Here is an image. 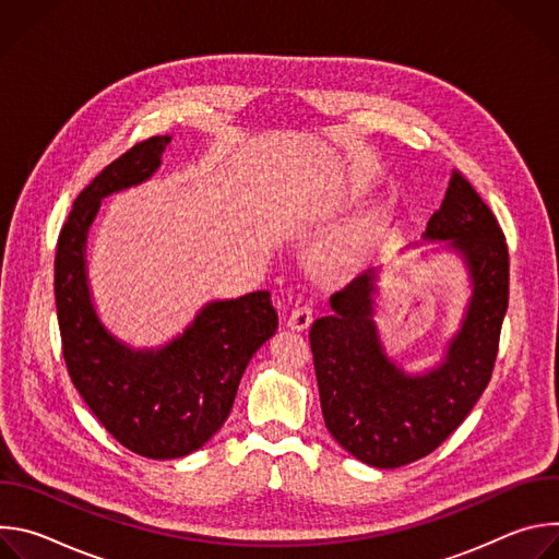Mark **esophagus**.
<instances>
[{
	"mask_svg": "<svg viewBox=\"0 0 559 559\" xmlns=\"http://www.w3.org/2000/svg\"><path fill=\"white\" fill-rule=\"evenodd\" d=\"M309 325H311V309L309 307H298L287 318V328L292 332H305V330H309Z\"/></svg>",
	"mask_w": 559,
	"mask_h": 559,
	"instance_id": "34e87169",
	"label": "esophagus"
}]
</instances>
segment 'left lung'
<instances>
[{
	"label": "left lung",
	"instance_id": "obj_1",
	"mask_svg": "<svg viewBox=\"0 0 559 559\" xmlns=\"http://www.w3.org/2000/svg\"><path fill=\"white\" fill-rule=\"evenodd\" d=\"M418 257L451 254L466 278L457 328L433 365L409 371L386 352L376 323L380 272L371 267L330 298L332 313L309 330L325 427L356 460L397 468L438 449L489 384L509 305L504 234L471 183L453 173L427 223ZM407 248V250H409Z\"/></svg>",
	"mask_w": 559,
	"mask_h": 559
}]
</instances>
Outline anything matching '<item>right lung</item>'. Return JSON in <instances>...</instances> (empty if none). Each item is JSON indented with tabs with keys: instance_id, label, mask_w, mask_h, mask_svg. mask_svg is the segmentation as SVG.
Listing matches in <instances>:
<instances>
[{
	"instance_id": "1",
	"label": "right lung",
	"mask_w": 559,
	"mask_h": 559,
	"mask_svg": "<svg viewBox=\"0 0 559 559\" xmlns=\"http://www.w3.org/2000/svg\"><path fill=\"white\" fill-rule=\"evenodd\" d=\"M173 136L136 143L72 203L55 257V300L72 384L106 431L136 455L175 460L201 449L227 420L252 356L274 336L270 292L207 300L156 347L121 341L97 311L88 234L102 201L150 181Z\"/></svg>"
}]
</instances>
